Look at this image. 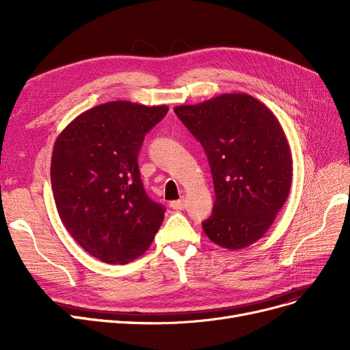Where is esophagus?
Returning <instances> with one entry per match:
<instances>
[{
    "label": "esophagus",
    "mask_w": 350,
    "mask_h": 350,
    "mask_svg": "<svg viewBox=\"0 0 350 350\" xmlns=\"http://www.w3.org/2000/svg\"><path fill=\"white\" fill-rule=\"evenodd\" d=\"M170 207L173 208V210H185L186 208V200H176V201H172L170 203Z\"/></svg>",
    "instance_id": "esophagus-1"
}]
</instances>
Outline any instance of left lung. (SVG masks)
I'll use <instances>...</instances> for the list:
<instances>
[{"mask_svg": "<svg viewBox=\"0 0 350 350\" xmlns=\"http://www.w3.org/2000/svg\"><path fill=\"white\" fill-rule=\"evenodd\" d=\"M174 112L203 146L211 167L215 201L204 232L227 250L258 241L292 183V156L281 123L247 94L176 106Z\"/></svg>", "mask_w": 350, "mask_h": 350, "instance_id": "8db88e82", "label": "left lung"}]
</instances>
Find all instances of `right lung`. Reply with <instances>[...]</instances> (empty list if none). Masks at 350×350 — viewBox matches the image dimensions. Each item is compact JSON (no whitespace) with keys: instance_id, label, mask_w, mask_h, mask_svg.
Wrapping results in <instances>:
<instances>
[{"instance_id":"1","label":"right lung","mask_w":350,"mask_h":350,"mask_svg":"<svg viewBox=\"0 0 350 350\" xmlns=\"http://www.w3.org/2000/svg\"><path fill=\"white\" fill-rule=\"evenodd\" d=\"M165 105L126 100L92 107L53 144L51 185L69 234L106 264H127L149 250L165 208L146 194L137 154Z\"/></svg>"}]
</instances>
